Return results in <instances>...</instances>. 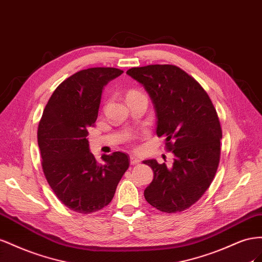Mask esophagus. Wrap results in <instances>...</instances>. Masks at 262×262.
Instances as JSON below:
<instances>
[{
	"mask_svg": "<svg viewBox=\"0 0 262 262\" xmlns=\"http://www.w3.org/2000/svg\"><path fill=\"white\" fill-rule=\"evenodd\" d=\"M140 162L139 159H137L136 157H130V164L132 166H135V164H138Z\"/></svg>",
	"mask_w": 262,
	"mask_h": 262,
	"instance_id": "obj_1",
	"label": "esophagus"
}]
</instances>
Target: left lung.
I'll list each match as a JSON object with an SVG mask.
<instances>
[{"mask_svg":"<svg viewBox=\"0 0 262 262\" xmlns=\"http://www.w3.org/2000/svg\"><path fill=\"white\" fill-rule=\"evenodd\" d=\"M144 85L157 115V135L174 155L172 167L145 160L154 180L144 194L166 213L182 212L210 188L220 164L222 128L213 103L199 82L173 64H150L126 72Z\"/></svg>","mask_w":262,"mask_h":262,"instance_id":"1","label":"left lung"}]
</instances>
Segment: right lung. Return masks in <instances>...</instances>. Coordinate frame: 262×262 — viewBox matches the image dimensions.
Returning a JSON list of instances; mask_svg holds the SVG:
<instances>
[{
  "mask_svg": "<svg viewBox=\"0 0 262 262\" xmlns=\"http://www.w3.org/2000/svg\"><path fill=\"white\" fill-rule=\"evenodd\" d=\"M122 73L101 67L74 73L57 86L42 112L37 140L43 174L56 196L74 212L90 214L108 205L129 167L128 155L121 151L96 161L86 138L104 85Z\"/></svg>",
  "mask_w": 262,
  "mask_h": 262,
  "instance_id": "1",
  "label": "right lung"
}]
</instances>
